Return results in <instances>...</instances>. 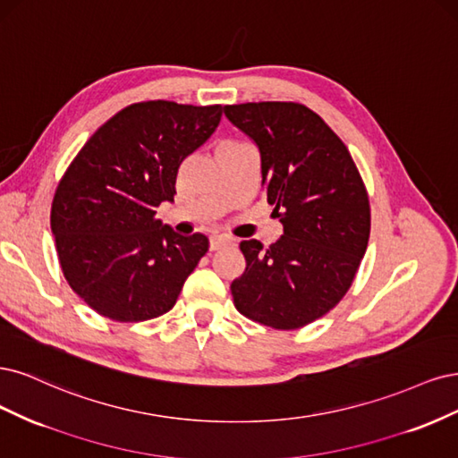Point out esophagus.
Segmentation results:
<instances>
[{"label":"esophagus","mask_w":458,"mask_h":458,"mask_svg":"<svg viewBox=\"0 0 458 458\" xmlns=\"http://www.w3.org/2000/svg\"><path fill=\"white\" fill-rule=\"evenodd\" d=\"M230 242L226 240V238H223V235H211V240H209V249L211 250H218V249H223L225 245H228Z\"/></svg>","instance_id":"esophagus-1"}]
</instances>
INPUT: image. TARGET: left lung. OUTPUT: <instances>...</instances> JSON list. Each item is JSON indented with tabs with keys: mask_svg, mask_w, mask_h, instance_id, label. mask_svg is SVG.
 I'll return each mask as SVG.
<instances>
[{
	"mask_svg": "<svg viewBox=\"0 0 458 458\" xmlns=\"http://www.w3.org/2000/svg\"><path fill=\"white\" fill-rule=\"evenodd\" d=\"M225 114L257 144L262 186L284 225L268 249L240 243L247 267L230 285L233 304L262 326L304 327L356 277L371 232L365 184L344 142L304 105L247 102Z\"/></svg>",
	"mask_w": 458,
	"mask_h": 458,
	"instance_id": "obj_1",
	"label": "left lung"
}]
</instances>
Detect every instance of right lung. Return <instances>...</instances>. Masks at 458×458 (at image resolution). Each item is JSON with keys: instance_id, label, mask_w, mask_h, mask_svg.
<instances>
[{"instance_id": "add662e5", "label": "right lung", "mask_w": 458, "mask_h": 458, "mask_svg": "<svg viewBox=\"0 0 458 458\" xmlns=\"http://www.w3.org/2000/svg\"><path fill=\"white\" fill-rule=\"evenodd\" d=\"M223 106L137 102L97 129L53 198L51 230L66 282L100 316L146 321L169 312L208 253L203 233L156 218L182 161L208 140Z\"/></svg>"}]
</instances>
